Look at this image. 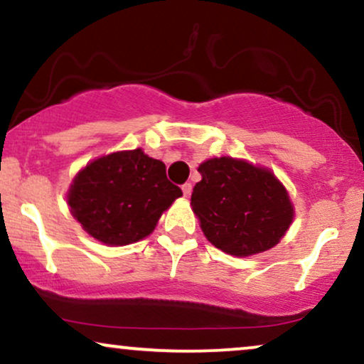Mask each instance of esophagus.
<instances>
[{"label":"esophagus","mask_w":364,"mask_h":364,"mask_svg":"<svg viewBox=\"0 0 364 364\" xmlns=\"http://www.w3.org/2000/svg\"><path fill=\"white\" fill-rule=\"evenodd\" d=\"M182 192H183V196H186V197L191 196V193H192V183H183Z\"/></svg>","instance_id":"34e87169"}]
</instances>
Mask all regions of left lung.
Here are the masks:
<instances>
[{
    "mask_svg": "<svg viewBox=\"0 0 364 364\" xmlns=\"http://www.w3.org/2000/svg\"><path fill=\"white\" fill-rule=\"evenodd\" d=\"M191 205L207 240L235 257L269 251L284 237L294 205L279 178L247 160L214 157L199 165Z\"/></svg>",
    "mask_w": 364,
    "mask_h": 364,
    "instance_id": "8db88e82",
    "label": "left lung"
}]
</instances>
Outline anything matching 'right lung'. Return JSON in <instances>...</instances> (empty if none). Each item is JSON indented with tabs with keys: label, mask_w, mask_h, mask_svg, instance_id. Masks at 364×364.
<instances>
[{
	"label": "right lung",
	"mask_w": 364,
	"mask_h": 364,
	"mask_svg": "<svg viewBox=\"0 0 364 364\" xmlns=\"http://www.w3.org/2000/svg\"><path fill=\"white\" fill-rule=\"evenodd\" d=\"M181 196L165 176V164L135 149L85 165L70 183L67 202L93 239L127 245L152 234L160 215Z\"/></svg>",
	"instance_id": "right-lung-1"
}]
</instances>
